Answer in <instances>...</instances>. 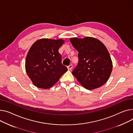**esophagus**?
Here are the masks:
<instances>
[{"label":"esophagus","instance_id":"obj_1","mask_svg":"<svg viewBox=\"0 0 133 133\" xmlns=\"http://www.w3.org/2000/svg\"><path fill=\"white\" fill-rule=\"evenodd\" d=\"M72 68H73V65H71V64L67 66V68H68V70H71L72 69Z\"/></svg>","mask_w":133,"mask_h":133}]
</instances>
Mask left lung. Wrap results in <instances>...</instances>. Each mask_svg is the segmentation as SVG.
I'll return each mask as SVG.
<instances>
[{
  "label": "left lung",
  "instance_id": "1",
  "mask_svg": "<svg viewBox=\"0 0 133 133\" xmlns=\"http://www.w3.org/2000/svg\"><path fill=\"white\" fill-rule=\"evenodd\" d=\"M70 41L78 52V64L72 74L87 89L103 85L112 70V62L107 48L98 39L90 37L71 38Z\"/></svg>",
  "mask_w": 133,
  "mask_h": 133
}]
</instances>
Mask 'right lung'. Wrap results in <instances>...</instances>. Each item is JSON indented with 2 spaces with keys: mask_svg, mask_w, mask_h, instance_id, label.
<instances>
[{
  "mask_svg": "<svg viewBox=\"0 0 133 133\" xmlns=\"http://www.w3.org/2000/svg\"><path fill=\"white\" fill-rule=\"evenodd\" d=\"M63 39L43 38L35 42L29 49L25 60V70L35 86L48 89L57 83L67 71L61 63L58 52Z\"/></svg>",
  "mask_w": 133,
  "mask_h": 133,
  "instance_id": "add662e5",
  "label": "right lung"
}]
</instances>
